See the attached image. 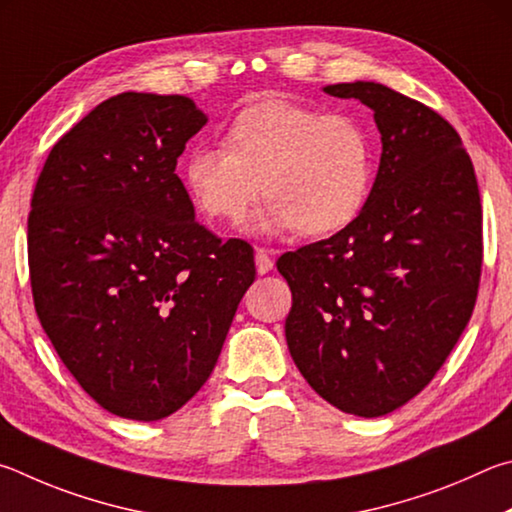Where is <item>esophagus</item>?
I'll return each instance as SVG.
<instances>
[{
    "label": "esophagus",
    "mask_w": 512,
    "mask_h": 512,
    "mask_svg": "<svg viewBox=\"0 0 512 512\" xmlns=\"http://www.w3.org/2000/svg\"><path fill=\"white\" fill-rule=\"evenodd\" d=\"M272 249H265V247H256V270L258 274H267L274 267L272 261Z\"/></svg>",
    "instance_id": "obj_1"
}]
</instances>
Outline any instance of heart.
Segmentation results:
<instances>
[{
    "instance_id": "obj_1",
    "label": "heart",
    "mask_w": 512,
    "mask_h": 512,
    "mask_svg": "<svg viewBox=\"0 0 512 512\" xmlns=\"http://www.w3.org/2000/svg\"><path fill=\"white\" fill-rule=\"evenodd\" d=\"M184 184L206 218L240 222L258 195L263 233L330 236L360 218L375 179L373 141L348 114L270 96L240 110L222 146L186 155Z\"/></svg>"
}]
</instances>
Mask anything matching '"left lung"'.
I'll return each instance as SVG.
<instances>
[{
  "instance_id": "obj_1",
  "label": "left lung",
  "mask_w": 512,
  "mask_h": 512,
  "mask_svg": "<svg viewBox=\"0 0 512 512\" xmlns=\"http://www.w3.org/2000/svg\"><path fill=\"white\" fill-rule=\"evenodd\" d=\"M324 92L371 107L382 157L360 218L276 263L292 290L285 339L321 398L378 418L434 380L472 317L479 184L459 132L432 107L364 80Z\"/></svg>"
}]
</instances>
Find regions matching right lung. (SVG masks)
I'll return each instance as SVG.
<instances>
[{
	"label": "right lung",
	"mask_w": 512,
	"mask_h": 512,
	"mask_svg": "<svg viewBox=\"0 0 512 512\" xmlns=\"http://www.w3.org/2000/svg\"><path fill=\"white\" fill-rule=\"evenodd\" d=\"M209 116L188 96L123 92L51 148L29 213L38 319L98 405L159 420L209 380L254 249L195 220L177 157Z\"/></svg>",
	"instance_id": "obj_1"
}]
</instances>
